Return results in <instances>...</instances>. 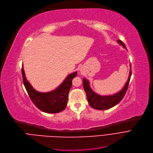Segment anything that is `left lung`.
Segmentation results:
<instances>
[{"label": "left lung", "mask_w": 153, "mask_h": 153, "mask_svg": "<svg viewBox=\"0 0 153 153\" xmlns=\"http://www.w3.org/2000/svg\"><path fill=\"white\" fill-rule=\"evenodd\" d=\"M118 42L121 45H122L126 49L125 45L122 41L120 40H118ZM131 76V66L130 65V71L128 79V81L126 83L125 86L123 87V89L119 91L118 93L112 94V95L108 96H101L94 92L90 86L89 81L87 80L86 79H83V88L86 94L87 100H88L89 105L94 109L99 110H105L110 109L117 104H118L121 100L124 97L126 91L128 90V87L129 85V80Z\"/></svg>", "instance_id": "left-lung-1"}]
</instances>
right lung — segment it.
I'll list each match as a JSON object with an SVG mask.
<instances>
[{
  "label": "right lung",
  "mask_w": 153,
  "mask_h": 153,
  "mask_svg": "<svg viewBox=\"0 0 153 153\" xmlns=\"http://www.w3.org/2000/svg\"><path fill=\"white\" fill-rule=\"evenodd\" d=\"M22 74L24 85L28 96L40 110L47 113H56L61 112L66 108L71 82L74 78L76 76L77 71L68 75L58 88L47 93H41L33 89L25 77L23 65Z\"/></svg>",
  "instance_id": "right-lung-1"
}]
</instances>
